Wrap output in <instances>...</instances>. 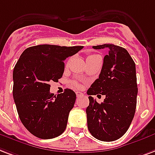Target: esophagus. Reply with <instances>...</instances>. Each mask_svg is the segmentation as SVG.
<instances>
[{
    "instance_id": "34e87169",
    "label": "esophagus",
    "mask_w": 155,
    "mask_h": 155,
    "mask_svg": "<svg viewBox=\"0 0 155 155\" xmlns=\"http://www.w3.org/2000/svg\"><path fill=\"white\" fill-rule=\"evenodd\" d=\"M84 96V94L81 93H80V92H76V97H83Z\"/></svg>"
}]
</instances>
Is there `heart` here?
Masks as SVG:
<instances>
[{"label":"heart","instance_id":"b5f03b06","mask_svg":"<svg viewBox=\"0 0 155 155\" xmlns=\"http://www.w3.org/2000/svg\"><path fill=\"white\" fill-rule=\"evenodd\" d=\"M96 56H98V55H95V54H93V55H90V56H88V58H87V60H88V59H90V58H94V57H96ZM72 84L74 86H75V88H80L82 86H81V84H80V83H78V82H73L72 83Z\"/></svg>","mask_w":155,"mask_h":155}]
</instances>
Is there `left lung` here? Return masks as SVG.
<instances>
[{"label":"left lung","instance_id":"1","mask_svg":"<svg viewBox=\"0 0 155 155\" xmlns=\"http://www.w3.org/2000/svg\"><path fill=\"white\" fill-rule=\"evenodd\" d=\"M107 49L99 78L88 88L89 106L86 109L89 132L102 141H113L124 135L137 107V84L136 65L128 52L113 44L93 46ZM105 95L101 104L91 95Z\"/></svg>","mask_w":155,"mask_h":155}]
</instances>
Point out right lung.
Instances as JSON below:
<instances>
[{
    "label": "right lung",
    "instance_id": "add662e5",
    "mask_svg": "<svg viewBox=\"0 0 155 155\" xmlns=\"http://www.w3.org/2000/svg\"><path fill=\"white\" fill-rule=\"evenodd\" d=\"M83 46L40 45L21 54L13 71V97L19 119L31 134L51 139L66 129L76 95L71 89L55 96L49 92L51 81L58 82L64 72V60Z\"/></svg>",
    "mask_w": 155,
    "mask_h": 155
}]
</instances>
